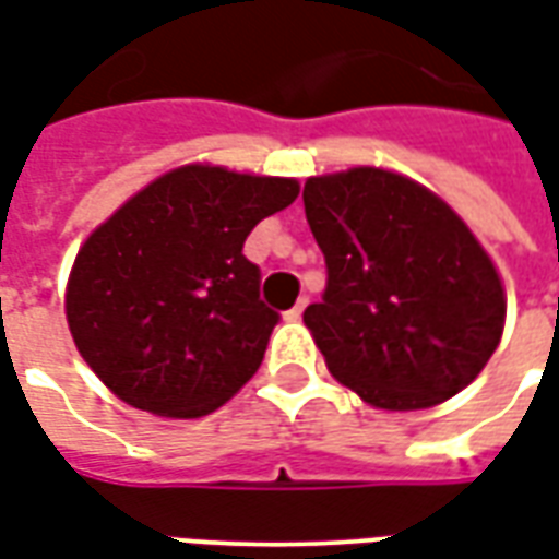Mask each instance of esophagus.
<instances>
[{"label": "esophagus", "mask_w": 559, "mask_h": 559, "mask_svg": "<svg viewBox=\"0 0 559 559\" xmlns=\"http://www.w3.org/2000/svg\"><path fill=\"white\" fill-rule=\"evenodd\" d=\"M302 311H305V299H302V302L293 305L290 311H287V314H284V317H287V320H299V317H302Z\"/></svg>", "instance_id": "34e87169"}]
</instances>
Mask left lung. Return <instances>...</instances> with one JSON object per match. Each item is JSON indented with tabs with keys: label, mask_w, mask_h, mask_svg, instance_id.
<instances>
[{
	"label": "left lung",
	"mask_w": 559,
	"mask_h": 559,
	"mask_svg": "<svg viewBox=\"0 0 559 559\" xmlns=\"http://www.w3.org/2000/svg\"><path fill=\"white\" fill-rule=\"evenodd\" d=\"M302 200L329 269L305 326L329 374L392 413L469 386L503 338L506 290L455 209L386 167L308 176Z\"/></svg>",
	"instance_id": "left-lung-1"
}]
</instances>
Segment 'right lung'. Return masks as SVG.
I'll return each mask as SVG.
<instances>
[{
  "mask_svg": "<svg viewBox=\"0 0 559 559\" xmlns=\"http://www.w3.org/2000/svg\"><path fill=\"white\" fill-rule=\"evenodd\" d=\"M299 197L287 176L182 164L80 245L66 287L74 347L138 411L200 419L254 377L278 314L260 302L248 233Z\"/></svg>",
  "mask_w": 559,
  "mask_h": 559,
  "instance_id": "right-lung-1",
  "label": "right lung"
}]
</instances>
